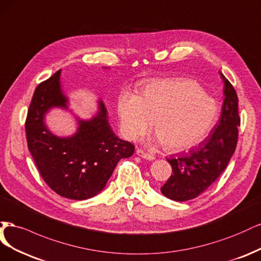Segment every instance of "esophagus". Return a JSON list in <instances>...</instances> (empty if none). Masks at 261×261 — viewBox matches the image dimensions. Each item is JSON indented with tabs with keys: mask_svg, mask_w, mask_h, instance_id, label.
Returning a JSON list of instances; mask_svg holds the SVG:
<instances>
[{
	"mask_svg": "<svg viewBox=\"0 0 261 261\" xmlns=\"http://www.w3.org/2000/svg\"><path fill=\"white\" fill-rule=\"evenodd\" d=\"M137 155L142 157V158H144V159H147V161H154V159H155L154 155L148 154V153L144 152L143 149H137Z\"/></svg>",
	"mask_w": 261,
	"mask_h": 261,
	"instance_id": "1",
	"label": "esophagus"
}]
</instances>
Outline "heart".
<instances>
[{
    "label": "heart",
    "instance_id": "1",
    "mask_svg": "<svg viewBox=\"0 0 261 261\" xmlns=\"http://www.w3.org/2000/svg\"><path fill=\"white\" fill-rule=\"evenodd\" d=\"M117 109L125 138L140 139L154 120L156 141L172 152L190 148L205 139L218 114L215 100L197 82L188 79L149 82L140 95L124 91Z\"/></svg>",
    "mask_w": 261,
    "mask_h": 261
}]
</instances>
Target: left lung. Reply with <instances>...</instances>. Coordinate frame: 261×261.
Instances as JSON below:
<instances>
[{"mask_svg": "<svg viewBox=\"0 0 261 261\" xmlns=\"http://www.w3.org/2000/svg\"><path fill=\"white\" fill-rule=\"evenodd\" d=\"M220 75L224 98L219 122L198 146L167 159L172 173L161 191L172 200L186 201L200 195L219 178L235 152L241 123L239 98L229 80Z\"/></svg>", "mask_w": 261, "mask_h": 261, "instance_id": "obj_1", "label": "left lung"}]
</instances>
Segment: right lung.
<instances>
[{
	"label": "right lung",
	"instance_id": "right-lung-1",
	"mask_svg": "<svg viewBox=\"0 0 261 261\" xmlns=\"http://www.w3.org/2000/svg\"><path fill=\"white\" fill-rule=\"evenodd\" d=\"M60 77L58 70L41 82L33 93L26 119L27 143L47 186L63 197L82 200L105 188L120 159L132 156L134 145L114 133L102 99L93 118L78 119L73 136L61 138L49 131L45 114L53 107L68 108Z\"/></svg>",
	"mask_w": 261,
	"mask_h": 261
}]
</instances>
